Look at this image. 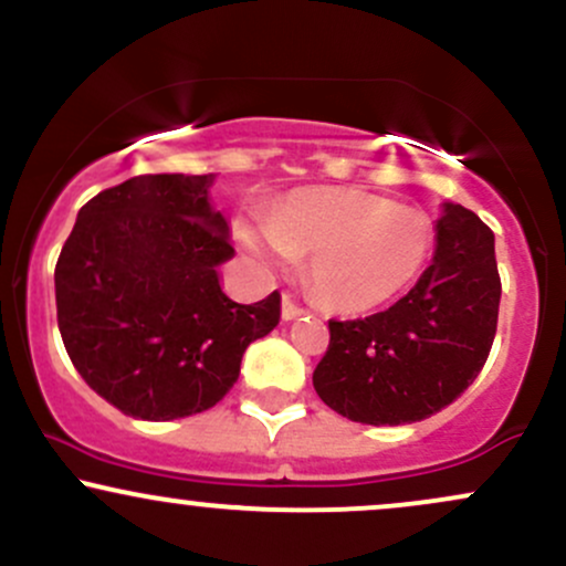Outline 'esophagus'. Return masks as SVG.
Masks as SVG:
<instances>
[{
  "mask_svg": "<svg viewBox=\"0 0 566 566\" xmlns=\"http://www.w3.org/2000/svg\"><path fill=\"white\" fill-rule=\"evenodd\" d=\"M305 311L301 308V305H297L295 301H290L287 295L282 297V319L284 322H292V319H297V316H303Z\"/></svg>",
  "mask_w": 566,
  "mask_h": 566,
  "instance_id": "1",
  "label": "esophagus"
}]
</instances>
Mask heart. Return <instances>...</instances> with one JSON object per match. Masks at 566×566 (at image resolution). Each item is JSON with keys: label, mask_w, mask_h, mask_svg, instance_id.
Instances as JSON below:
<instances>
[{"label": "heart", "mask_w": 566, "mask_h": 566, "mask_svg": "<svg viewBox=\"0 0 566 566\" xmlns=\"http://www.w3.org/2000/svg\"><path fill=\"white\" fill-rule=\"evenodd\" d=\"M233 237L258 269H290L308 255V282L329 308L361 314L401 295L433 247L428 212L354 186L284 193L233 220Z\"/></svg>", "instance_id": "obj_1"}]
</instances>
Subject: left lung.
<instances>
[{
    "label": "left lung",
    "instance_id": "8db88e82",
    "mask_svg": "<svg viewBox=\"0 0 566 566\" xmlns=\"http://www.w3.org/2000/svg\"><path fill=\"white\" fill-rule=\"evenodd\" d=\"M495 237L465 207L444 201L437 250L415 287L388 311L329 322L314 388L337 415L405 426L452 405L482 373L497 329Z\"/></svg>",
    "mask_w": 566,
    "mask_h": 566
}]
</instances>
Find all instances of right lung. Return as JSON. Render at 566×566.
Masks as SVG:
<instances>
[{
    "label": "right lung",
    "instance_id": "1",
    "mask_svg": "<svg viewBox=\"0 0 566 566\" xmlns=\"http://www.w3.org/2000/svg\"><path fill=\"white\" fill-rule=\"evenodd\" d=\"M216 172L138 175L82 207L55 265L57 327L76 373L138 420L216 407L282 297L242 305L220 287L233 258L210 201Z\"/></svg>",
    "mask_w": 566,
    "mask_h": 566
}]
</instances>
